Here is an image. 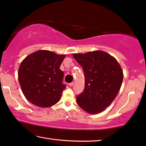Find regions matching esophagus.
Segmentation results:
<instances>
[{
    "label": "esophagus",
    "instance_id": "esophagus-1",
    "mask_svg": "<svg viewBox=\"0 0 146 146\" xmlns=\"http://www.w3.org/2000/svg\"><path fill=\"white\" fill-rule=\"evenodd\" d=\"M73 85H74V82H71V83L69 84L70 86H73Z\"/></svg>",
    "mask_w": 146,
    "mask_h": 146
}]
</instances>
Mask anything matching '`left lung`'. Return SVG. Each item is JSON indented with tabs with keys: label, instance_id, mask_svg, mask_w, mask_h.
Here are the masks:
<instances>
[{
	"label": "left lung",
	"instance_id": "8db88e82",
	"mask_svg": "<svg viewBox=\"0 0 146 146\" xmlns=\"http://www.w3.org/2000/svg\"><path fill=\"white\" fill-rule=\"evenodd\" d=\"M85 76L84 92L76 98L80 108L92 115L106 109L119 93L123 80L121 66L114 56L103 50L74 53Z\"/></svg>",
	"mask_w": 146,
	"mask_h": 146
}]
</instances>
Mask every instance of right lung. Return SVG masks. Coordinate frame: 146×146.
Instances as JSON below:
<instances>
[{
    "label": "right lung",
    "instance_id": "right-lung-1",
    "mask_svg": "<svg viewBox=\"0 0 146 146\" xmlns=\"http://www.w3.org/2000/svg\"><path fill=\"white\" fill-rule=\"evenodd\" d=\"M65 54L39 50L27 55L18 69L21 89L29 102L41 108L58 103L66 86L62 84L64 72L60 66Z\"/></svg>",
    "mask_w": 146,
    "mask_h": 146
}]
</instances>
